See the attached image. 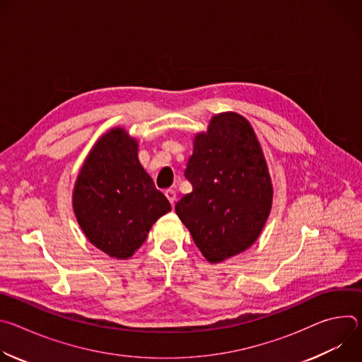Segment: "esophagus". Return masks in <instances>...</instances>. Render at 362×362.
Masks as SVG:
<instances>
[{"mask_svg": "<svg viewBox=\"0 0 362 362\" xmlns=\"http://www.w3.org/2000/svg\"><path fill=\"white\" fill-rule=\"evenodd\" d=\"M165 194H166V197L169 199V202H170L172 204H175V202H176V192H175L173 189H168V190L165 192Z\"/></svg>", "mask_w": 362, "mask_h": 362, "instance_id": "34e87169", "label": "esophagus"}]
</instances>
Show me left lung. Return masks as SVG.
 <instances>
[{
    "label": "left lung",
    "mask_w": 362,
    "mask_h": 362,
    "mask_svg": "<svg viewBox=\"0 0 362 362\" xmlns=\"http://www.w3.org/2000/svg\"><path fill=\"white\" fill-rule=\"evenodd\" d=\"M185 177L192 192L175 209L209 262L247 249L259 236L272 204V185L250 124L235 113L212 119L194 139Z\"/></svg>",
    "instance_id": "obj_1"
}]
</instances>
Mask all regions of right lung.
<instances>
[{
    "label": "right lung",
    "mask_w": 362,
    "mask_h": 362,
    "mask_svg": "<svg viewBox=\"0 0 362 362\" xmlns=\"http://www.w3.org/2000/svg\"><path fill=\"white\" fill-rule=\"evenodd\" d=\"M73 208L88 240L117 259H127L151 225L172 211L137 159V143L123 129L103 136L76 182Z\"/></svg>",
    "instance_id": "right-lung-1"
}]
</instances>
